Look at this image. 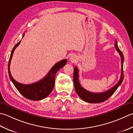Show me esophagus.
I'll use <instances>...</instances> for the list:
<instances>
[{
	"instance_id": "1",
	"label": "esophagus",
	"mask_w": 133,
	"mask_h": 133,
	"mask_svg": "<svg viewBox=\"0 0 133 133\" xmlns=\"http://www.w3.org/2000/svg\"><path fill=\"white\" fill-rule=\"evenodd\" d=\"M69 60L71 61L72 63H75V62L77 61V58L75 55H72V56H70V57Z\"/></svg>"
}]
</instances>
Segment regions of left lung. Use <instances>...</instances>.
I'll use <instances>...</instances> for the list:
<instances>
[{"label": "left lung", "instance_id": "1", "mask_svg": "<svg viewBox=\"0 0 133 133\" xmlns=\"http://www.w3.org/2000/svg\"><path fill=\"white\" fill-rule=\"evenodd\" d=\"M115 48L116 50L119 54L121 58V74L120 80L112 88L110 89L109 90L105 91L104 92L101 93H94L91 92L87 91L82 85H80L78 81V70L77 67L74 68V83L76 92L81 99L86 102L91 103H98L106 101L109 97L112 96L114 93L116 91L123 80V61H124V56L122 51L120 50L118 46L117 41L115 42Z\"/></svg>", "mask_w": 133, "mask_h": 133}]
</instances>
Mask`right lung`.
<instances>
[{
	"mask_svg": "<svg viewBox=\"0 0 133 133\" xmlns=\"http://www.w3.org/2000/svg\"><path fill=\"white\" fill-rule=\"evenodd\" d=\"M24 35L25 34H23V37ZM21 42V41L14 46L11 51V53L9 64H8V70H9V75L10 80H11L18 91L26 98L31 100V101H39V100L44 99L49 95H50L51 91H53L55 84V76L56 73L66 64L67 59H63V60L59 61L58 63H56L51 68L48 75L39 82L30 84H23L19 83L17 82L12 77L10 73V65L14 51L16 48L19 45Z\"/></svg>",
	"mask_w": 133,
	"mask_h": 133,
	"instance_id": "obj_1",
	"label": "right lung"
}]
</instances>
